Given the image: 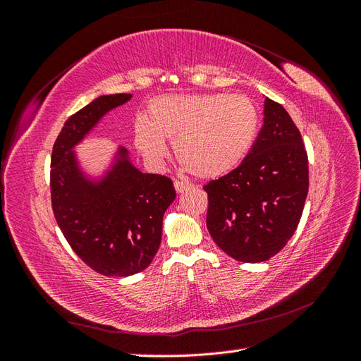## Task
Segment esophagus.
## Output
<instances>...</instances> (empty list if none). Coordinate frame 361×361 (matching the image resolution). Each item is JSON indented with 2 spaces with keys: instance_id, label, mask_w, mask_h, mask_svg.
<instances>
[{
  "instance_id": "34e87169",
  "label": "esophagus",
  "mask_w": 361,
  "mask_h": 361,
  "mask_svg": "<svg viewBox=\"0 0 361 361\" xmlns=\"http://www.w3.org/2000/svg\"><path fill=\"white\" fill-rule=\"evenodd\" d=\"M191 188V183L183 182V180H174V190H176L178 194H182L183 191H187Z\"/></svg>"
}]
</instances>
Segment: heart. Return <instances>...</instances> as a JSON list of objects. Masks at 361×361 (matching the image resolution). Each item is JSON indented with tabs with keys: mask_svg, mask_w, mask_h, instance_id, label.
<instances>
[{
	"mask_svg": "<svg viewBox=\"0 0 361 361\" xmlns=\"http://www.w3.org/2000/svg\"><path fill=\"white\" fill-rule=\"evenodd\" d=\"M259 110L243 94H171L152 101L147 120H137L135 147L159 164L173 141L178 159L203 179L220 178L241 164L259 129Z\"/></svg>",
	"mask_w": 361,
	"mask_h": 361,
	"instance_id": "heart-1",
	"label": "heart"
}]
</instances>
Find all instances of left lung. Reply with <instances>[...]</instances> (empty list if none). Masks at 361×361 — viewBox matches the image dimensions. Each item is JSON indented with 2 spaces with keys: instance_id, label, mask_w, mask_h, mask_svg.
<instances>
[{
  "instance_id": "1",
  "label": "left lung",
  "mask_w": 361,
  "mask_h": 361,
  "mask_svg": "<svg viewBox=\"0 0 361 361\" xmlns=\"http://www.w3.org/2000/svg\"><path fill=\"white\" fill-rule=\"evenodd\" d=\"M203 190L207 231L226 255L250 264L277 255L297 231L309 191L307 154L285 108L265 97L250 154Z\"/></svg>"
}]
</instances>
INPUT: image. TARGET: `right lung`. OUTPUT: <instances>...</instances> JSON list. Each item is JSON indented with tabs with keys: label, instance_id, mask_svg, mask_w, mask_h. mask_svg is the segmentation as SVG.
Instances as JSON below:
<instances>
[{
	"label": "right lung",
	"instance_id": "right-lung-1",
	"mask_svg": "<svg viewBox=\"0 0 361 361\" xmlns=\"http://www.w3.org/2000/svg\"><path fill=\"white\" fill-rule=\"evenodd\" d=\"M130 99V93L96 97L68 118L51 157V200L60 231L82 262L108 277H128L150 265L164 212L176 199L169 178L138 170L122 146L99 173L87 170L75 150L108 113Z\"/></svg>",
	"mask_w": 361,
	"mask_h": 361
}]
</instances>
